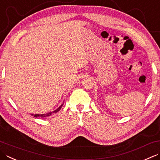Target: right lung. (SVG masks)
<instances>
[{"label":"right lung","mask_w":160,"mask_h":160,"mask_svg":"<svg viewBox=\"0 0 160 160\" xmlns=\"http://www.w3.org/2000/svg\"><path fill=\"white\" fill-rule=\"evenodd\" d=\"M62 105H63V104H62L60 107H59V108H58L57 109H55V110L54 111V112H49V113H47V114H32V116H34V117H49V116H51L52 114H53V113H56V112H58V111H59L60 110V109L62 108Z\"/></svg>","instance_id":"add662e5"}]
</instances>
